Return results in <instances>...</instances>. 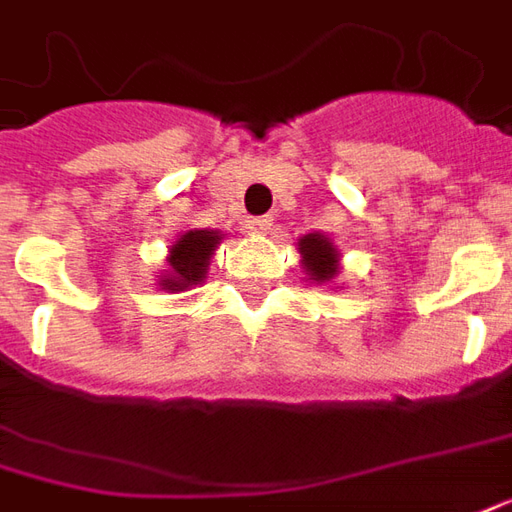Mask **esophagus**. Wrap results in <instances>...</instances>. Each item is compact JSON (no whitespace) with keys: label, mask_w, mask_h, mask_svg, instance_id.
Wrapping results in <instances>:
<instances>
[{"label":"esophagus","mask_w":512,"mask_h":512,"mask_svg":"<svg viewBox=\"0 0 512 512\" xmlns=\"http://www.w3.org/2000/svg\"><path fill=\"white\" fill-rule=\"evenodd\" d=\"M274 227V221H271L269 215H257V218H246V229L252 232V235H266L269 229Z\"/></svg>","instance_id":"obj_1"}]
</instances>
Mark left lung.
I'll list each match as a JSON object with an SVG mask.
<instances>
[{
    "label": "left lung",
    "mask_w": 512,
    "mask_h": 512,
    "mask_svg": "<svg viewBox=\"0 0 512 512\" xmlns=\"http://www.w3.org/2000/svg\"><path fill=\"white\" fill-rule=\"evenodd\" d=\"M300 255L311 280H316V283L333 280L336 266H339V255L325 235H305L300 241Z\"/></svg>",
    "instance_id": "left-lung-1"
}]
</instances>
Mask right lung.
Listing matches in <instances>:
<instances>
[{"mask_svg": "<svg viewBox=\"0 0 512 512\" xmlns=\"http://www.w3.org/2000/svg\"><path fill=\"white\" fill-rule=\"evenodd\" d=\"M221 243L218 232H207V229H190L184 232L179 241L170 249V271L162 277V283L170 291H182L187 285H196L204 280L207 266H210V255L215 246Z\"/></svg>", "mask_w": 512, "mask_h": 512, "instance_id": "obj_1", "label": "right lung"}]
</instances>
